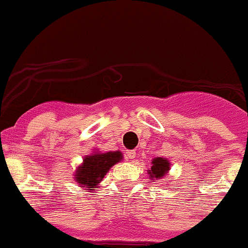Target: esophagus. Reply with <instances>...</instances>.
<instances>
[{"instance_id":"obj_1","label":"esophagus","mask_w":248,"mask_h":248,"mask_svg":"<svg viewBox=\"0 0 248 248\" xmlns=\"http://www.w3.org/2000/svg\"><path fill=\"white\" fill-rule=\"evenodd\" d=\"M126 157L130 158V160L136 157V151H134V150H129V151H126Z\"/></svg>"}]
</instances>
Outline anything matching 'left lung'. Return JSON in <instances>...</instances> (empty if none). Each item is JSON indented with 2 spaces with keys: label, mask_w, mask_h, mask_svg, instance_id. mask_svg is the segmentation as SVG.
I'll return each mask as SVG.
<instances>
[{
  "label": "left lung",
  "mask_w": 248,
  "mask_h": 248,
  "mask_svg": "<svg viewBox=\"0 0 248 248\" xmlns=\"http://www.w3.org/2000/svg\"><path fill=\"white\" fill-rule=\"evenodd\" d=\"M151 164V169L148 170V175L151 180L162 179L170 170V162L164 157L154 158Z\"/></svg>",
  "instance_id": "left-lung-1"
}]
</instances>
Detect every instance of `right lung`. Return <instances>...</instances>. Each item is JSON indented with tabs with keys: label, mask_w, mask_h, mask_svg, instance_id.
Instances as JSON below:
<instances>
[{
	"label": "right lung",
	"mask_w": 248,
	"mask_h": 248,
	"mask_svg": "<svg viewBox=\"0 0 248 248\" xmlns=\"http://www.w3.org/2000/svg\"><path fill=\"white\" fill-rule=\"evenodd\" d=\"M122 158L123 155L120 151H96L92 155H87L83 158L82 165H79L75 170V182L86 189L96 188L106 173H108L110 168Z\"/></svg>",
	"instance_id": "right-lung-1"
}]
</instances>
